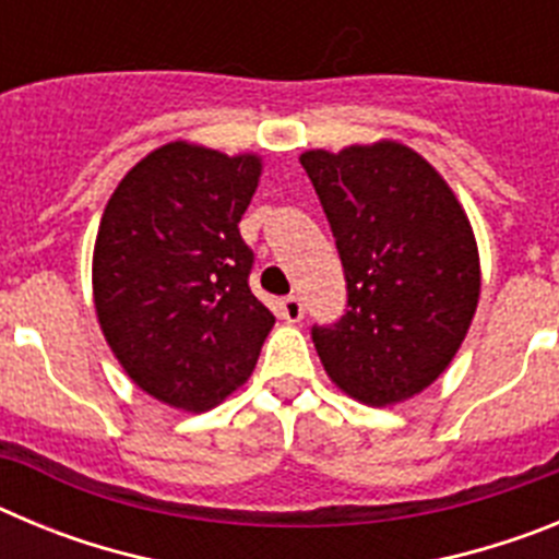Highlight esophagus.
I'll return each mask as SVG.
<instances>
[{
    "instance_id": "obj_1",
    "label": "esophagus",
    "mask_w": 559,
    "mask_h": 559,
    "mask_svg": "<svg viewBox=\"0 0 559 559\" xmlns=\"http://www.w3.org/2000/svg\"><path fill=\"white\" fill-rule=\"evenodd\" d=\"M280 316H283L285 322L296 324V322H302V316H305V305L299 296H285L283 302H280Z\"/></svg>"
}]
</instances>
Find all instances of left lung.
Instances as JSON below:
<instances>
[{
    "label": "left lung",
    "mask_w": 559,
    "mask_h": 559,
    "mask_svg": "<svg viewBox=\"0 0 559 559\" xmlns=\"http://www.w3.org/2000/svg\"><path fill=\"white\" fill-rule=\"evenodd\" d=\"M347 276V313L313 328L324 372L367 406H394L451 367L481 294L471 218L451 185L394 140L299 156Z\"/></svg>",
    "instance_id": "left-lung-1"
}]
</instances>
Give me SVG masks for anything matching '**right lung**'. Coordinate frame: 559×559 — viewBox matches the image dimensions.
<instances>
[{"label": "right lung", "instance_id": "add662e5", "mask_svg": "<svg viewBox=\"0 0 559 559\" xmlns=\"http://www.w3.org/2000/svg\"><path fill=\"white\" fill-rule=\"evenodd\" d=\"M260 173L257 153L176 140L136 162L103 210L97 322L128 378L165 406H218L251 378L274 328L237 229Z\"/></svg>", "mask_w": 559, "mask_h": 559}]
</instances>
